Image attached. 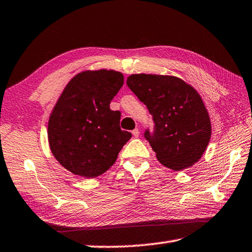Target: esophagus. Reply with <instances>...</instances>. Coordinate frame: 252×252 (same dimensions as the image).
I'll use <instances>...</instances> for the list:
<instances>
[{
	"label": "esophagus",
	"instance_id": "obj_1",
	"mask_svg": "<svg viewBox=\"0 0 252 252\" xmlns=\"http://www.w3.org/2000/svg\"><path fill=\"white\" fill-rule=\"evenodd\" d=\"M132 134H133L134 138H138V136L140 135V131H139V129H134L133 131H132Z\"/></svg>",
	"mask_w": 252,
	"mask_h": 252
}]
</instances>
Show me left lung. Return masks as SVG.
Returning a JSON list of instances; mask_svg holds the SVG:
<instances>
[{"mask_svg":"<svg viewBox=\"0 0 252 252\" xmlns=\"http://www.w3.org/2000/svg\"><path fill=\"white\" fill-rule=\"evenodd\" d=\"M126 84L153 118L155 130L147 129L144 138L160 163L180 171L198 162L211 138L210 118L199 93L172 75L132 74Z\"/></svg>","mask_w":252,"mask_h":252,"instance_id":"left-lung-1","label":"left lung"}]
</instances>
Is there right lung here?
<instances>
[{
    "instance_id": "right-lung-1",
    "label": "right lung",
    "mask_w": 252,
    "mask_h": 252,
    "mask_svg": "<svg viewBox=\"0 0 252 252\" xmlns=\"http://www.w3.org/2000/svg\"><path fill=\"white\" fill-rule=\"evenodd\" d=\"M123 82L121 72L83 71L71 79L55 103L48 126L50 149L73 174L101 176L131 139L120 127L121 113L110 109Z\"/></svg>"
}]
</instances>
